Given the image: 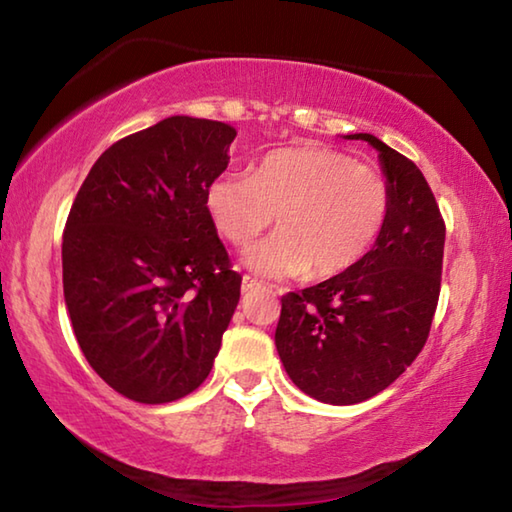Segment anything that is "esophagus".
<instances>
[{
    "label": "esophagus",
    "mask_w": 512,
    "mask_h": 512,
    "mask_svg": "<svg viewBox=\"0 0 512 512\" xmlns=\"http://www.w3.org/2000/svg\"><path fill=\"white\" fill-rule=\"evenodd\" d=\"M259 287H262V284H259L255 277H250V275H244V280H241V291H244V293H250V291H255Z\"/></svg>",
    "instance_id": "1"
}]
</instances>
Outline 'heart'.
Instances as JSON below:
<instances>
[{"label":"heart","instance_id":"b5f03b06","mask_svg":"<svg viewBox=\"0 0 512 512\" xmlns=\"http://www.w3.org/2000/svg\"><path fill=\"white\" fill-rule=\"evenodd\" d=\"M219 235L248 250L268 225L275 235L248 264L268 277L327 280L352 268L384 230L391 185L377 169L327 146H287L266 153L250 173H223L205 192Z\"/></svg>","mask_w":512,"mask_h":512}]
</instances>
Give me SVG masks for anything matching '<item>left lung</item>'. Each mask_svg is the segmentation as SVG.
Returning <instances> with one entry per match:
<instances>
[{
  "instance_id": "obj_1",
  "label": "left lung",
  "mask_w": 512,
  "mask_h": 512,
  "mask_svg": "<svg viewBox=\"0 0 512 512\" xmlns=\"http://www.w3.org/2000/svg\"><path fill=\"white\" fill-rule=\"evenodd\" d=\"M391 210L370 253L341 275L282 296L277 354L300 391L357 404L384 391L429 339L440 296L445 221L415 162L375 135Z\"/></svg>"
}]
</instances>
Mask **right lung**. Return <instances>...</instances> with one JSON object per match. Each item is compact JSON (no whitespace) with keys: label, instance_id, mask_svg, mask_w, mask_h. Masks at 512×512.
I'll return each mask as SVG.
<instances>
[{"label":"right lung","instance_id":"1","mask_svg":"<svg viewBox=\"0 0 512 512\" xmlns=\"http://www.w3.org/2000/svg\"><path fill=\"white\" fill-rule=\"evenodd\" d=\"M235 135L223 121L162 119L103 151L69 210L63 289L76 341L133 402L196 391L237 309L241 275L205 207Z\"/></svg>","mask_w":512,"mask_h":512}]
</instances>
